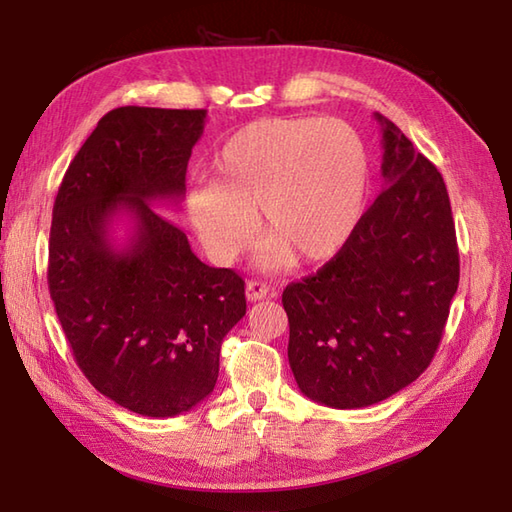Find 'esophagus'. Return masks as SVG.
Returning <instances> with one entry per match:
<instances>
[{
  "mask_svg": "<svg viewBox=\"0 0 512 512\" xmlns=\"http://www.w3.org/2000/svg\"><path fill=\"white\" fill-rule=\"evenodd\" d=\"M270 292H273V288H270L268 284H264V281H248L246 284V299L248 301H259V299H266Z\"/></svg>",
  "mask_w": 512,
  "mask_h": 512,
  "instance_id": "34e87169",
  "label": "esophagus"
}]
</instances>
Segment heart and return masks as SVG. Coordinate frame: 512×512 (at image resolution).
<instances>
[{"instance_id":"heart-1","label":"heart","mask_w":512,"mask_h":512,"mask_svg":"<svg viewBox=\"0 0 512 512\" xmlns=\"http://www.w3.org/2000/svg\"><path fill=\"white\" fill-rule=\"evenodd\" d=\"M369 189L367 151L350 125L334 118H264L226 140L213 182H195L189 220L215 262L231 264L268 235L259 264L334 257L361 220Z\"/></svg>"}]
</instances>
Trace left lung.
Returning <instances> with one entry per match:
<instances>
[{"instance_id":"1","label":"left lung","mask_w":512,"mask_h":512,"mask_svg":"<svg viewBox=\"0 0 512 512\" xmlns=\"http://www.w3.org/2000/svg\"><path fill=\"white\" fill-rule=\"evenodd\" d=\"M376 121L387 189L339 253L281 297L297 385L334 409L376 405L429 367L460 281L440 171L394 123Z\"/></svg>"}]
</instances>
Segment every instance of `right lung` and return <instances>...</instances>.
I'll use <instances>...</instances> for the list:
<instances>
[{"mask_svg": "<svg viewBox=\"0 0 512 512\" xmlns=\"http://www.w3.org/2000/svg\"><path fill=\"white\" fill-rule=\"evenodd\" d=\"M206 110L116 107L70 162L54 200L48 288L85 378L129 411L169 418L211 394L244 279L211 268L151 202L184 195ZM116 212L133 220L118 249Z\"/></svg>", "mask_w": 512, "mask_h": 512, "instance_id": "add662e5", "label": "right lung"}]
</instances>
